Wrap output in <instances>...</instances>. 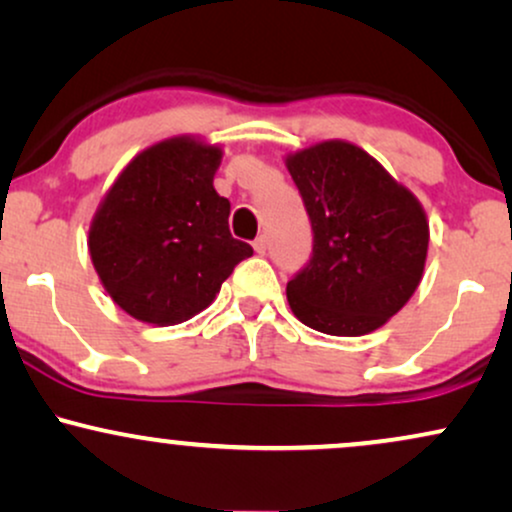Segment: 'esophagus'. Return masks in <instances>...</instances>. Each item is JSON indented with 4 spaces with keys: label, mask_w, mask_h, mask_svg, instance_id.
Returning <instances> with one entry per match:
<instances>
[{
    "label": "esophagus",
    "mask_w": 512,
    "mask_h": 512,
    "mask_svg": "<svg viewBox=\"0 0 512 512\" xmlns=\"http://www.w3.org/2000/svg\"><path fill=\"white\" fill-rule=\"evenodd\" d=\"M252 248H255L257 255H264V252H267V238H264V236H257V238H255V243H252Z\"/></svg>",
    "instance_id": "esophagus-1"
}]
</instances>
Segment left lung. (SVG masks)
<instances>
[{"label": "left lung", "instance_id": "1", "mask_svg": "<svg viewBox=\"0 0 512 512\" xmlns=\"http://www.w3.org/2000/svg\"><path fill=\"white\" fill-rule=\"evenodd\" d=\"M314 231L312 257L288 281L304 326L357 338L409 302L423 278L430 229L409 189L347 141L286 158Z\"/></svg>", "mask_w": 512, "mask_h": 512}]
</instances>
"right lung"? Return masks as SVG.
<instances>
[{
  "mask_svg": "<svg viewBox=\"0 0 512 512\" xmlns=\"http://www.w3.org/2000/svg\"><path fill=\"white\" fill-rule=\"evenodd\" d=\"M219 160V146L160 141L122 170L96 210L89 255L103 288L134 319H191L252 255L231 236V205L212 186Z\"/></svg>",
  "mask_w": 512,
  "mask_h": 512,
  "instance_id": "obj_1",
  "label": "right lung"
}]
</instances>
